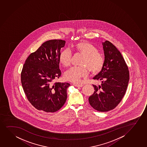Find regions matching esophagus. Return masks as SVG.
<instances>
[{
    "mask_svg": "<svg viewBox=\"0 0 147 147\" xmlns=\"http://www.w3.org/2000/svg\"><path fill=\"white\" fill-rule=\"evenodd\" d=\"M74 86H76L77 87H82L83 86V85L79 84H74Z\"/></svg>",
    "mask_w": 147,
    "mask_h": 147,
    "instance_id": "esophagus-1",
    "label": "esophagus"
}]
</instances>
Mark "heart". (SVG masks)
Here are the masks:
<instances>
[{
    "instance_id": "1",
    "label": "heart",
    "mask_w": 147,
    "mask_h": 147,
    "mask_svg": "<svg viewBox=\"0 0 147 147\" xmlns=\"http://www.w3.org/2000/svg\"><path fill=\"white\" fill-rule=\"evenodd\" d=\"M72 50L76 54L83 56L80 65L81 67H72L65 72L64 78L70 82L78 83L82 79L86 78L89 70L93 74L99 72L103 68L105 58L98 52L97 48L88 42H80L75 44ZM59 62L64 67L70 65L71 53L68 49L62 51L59 55Z\"/></svg>"
}]
</instances>
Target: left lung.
Here are the masks:
<instances>
[{
	"label": "left lung",
	"mask_w": 147,
	"mask_h": 147,
	"mask_svg": "<svg viewBox=\"0 0 147 147\" xmlns=\"http://www.w3.org/2000/svg\"><path fill=\"white\" fill-rule=\"evenodd\" d=\"M105 63L101 71L93 78L102 81L89 98L90 104L99 112H107L118 105L126 93L129 71L120 52L109 41L102 42Z\"/></svg>",
	"instance_id": "1"
}]
</instances>
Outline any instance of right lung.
<instances>
[{
    "mask_svg": "<svg viewBox=\"0 0 147 147\" xmlns=\"http://www.w3.org/2000/svg\"><path fill=\"white\" fill-rule=\"evenodd\" d=\"M65 41H47L30 54L21 73L22 86L27 99L38 110L55 112L67 99L68 83H54L61 75L59 55Z\"/></svg>",
    "mask_w": 147,
    "mask_h": 147,
    "instance_id": "obj_1",
    "label": "right lung"
}]
</instances>
